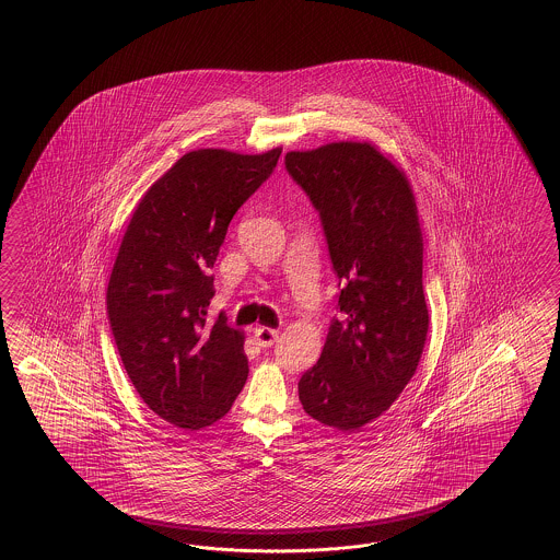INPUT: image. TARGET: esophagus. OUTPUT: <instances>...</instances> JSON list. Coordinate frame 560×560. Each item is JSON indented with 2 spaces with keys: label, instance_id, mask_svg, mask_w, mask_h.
I'll list each match as a JSON object with an SVG mask.
<instances>
[{
  "label": "esophagus",
  "instance_id": "esophagus-1",
  "mask_svg": "<svg viewBox=\"0 0 560 560\" xmlns=\"http://www.w3.org/2000/svg\"><path fill=\"white\" fill-rule=\"evenodd\" d=\"M255 339L260 347H271L279 339V330L269 326H258L255 330Z\"/></svg>",
  "mask_w": 560,
  "mask_h": 560
}]
</instances>
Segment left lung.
Returning <instances> with one entry per match:
<instances>
[{
  "instance_id": "left-lung-1",
  "label": "left lung",
  "mask_w": 560,
  "mask_h": 560,
  "mask_svg": "<svg viewBox=\"0 0 560 560\" xmlns=\"http://www.w3.org/2000/svg\"><path fill=\"white\" fill-rule=\"evenodd\" d=\"M285 168L320 213L342 283L340 318L298 384L300 400L312 419L357 431L392 407L423 355L429 310L415 195L368 141L288 152Z\"/></svg>"
}]
</instances>
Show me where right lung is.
Masks as SVG:
<instances>
[{
  "label": "right lung",
  "instance_id": "obj_1",
  "mask_svg": "<svg viewBox=\"0 0 560 560\" xmlns=\"http://www.w3.org/2000/svg\"><path fill=\"white\" fill-rule=\"evenodd\" d=\"M279 155L281 148L185 153L145 190L120 242L106 291L120 361L143 402L188 431L228 415L248 377L244 332L223 312L207 316L209 269Z\"/></svg>",
  "mask_w": 560,
  "mask_h": 560
}]
</instances>
